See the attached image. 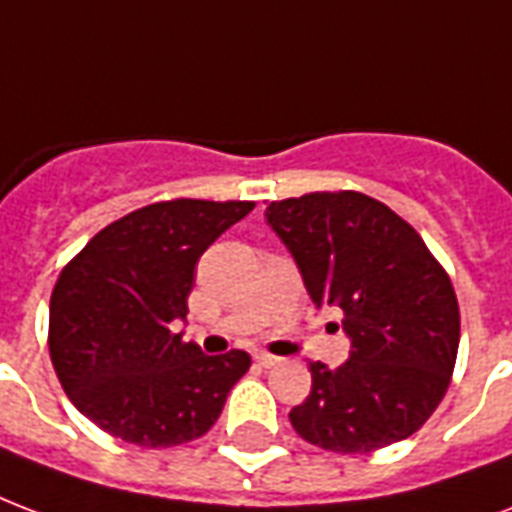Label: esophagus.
<instances>
[{"instance_id": "obj_1", "label": "esophagus", "mask_w": 512, "mask_h": 512, "mask_svg": "<svg viewBox=\"0 0 512 512\" xmlns=\"http://www.w3.org/2000/svg\"><path fill=\"white\" fill-rule=\"evenodd\" d=\"M253 359L259 361L261 367H275V364H278V356H272V353H267V351H256L253 353Z\"/></svg>"}]
</instances>
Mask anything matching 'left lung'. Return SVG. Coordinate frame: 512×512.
I'll use <instances>...</instances> for the list:
<instances>
[{
  "instance_id": "1",
  "label": "left lung",
  "mask_w": 512,
  "mask_h": 512,
  "mask_svg": "<svg viewBox=\"0 0 512 512\" xmlns=\"http://www.w3.org/2000/svg\"><path fill=\"white\" fill-rule=\"evenodd\" d=\"M267 226L297 261L315 307H340L348 361L310 364L288 418L307 443L370 453L418 432L451 383L459 302L413 226L359 191L270 202Z\"/></svg>"
}]
</instances>
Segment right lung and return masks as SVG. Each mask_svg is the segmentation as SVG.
<instances>
[{
  "instance_id": "right-lung-1",
  "label": "right lung",
  "mask_w": 512,
  "mask_h": 512,
  "mask_svg": "<svg viewBox=\"0 0 512 512\" xmlns=\"http://www.w3.org/2000/svg\"><path fill=\"white\" fill-rule=\"evenodd\" d=\"M253 202L172 199L105 226L69 261L51 297V359L99 429L140 448L197 440L251 367L245 351L183 343L199 256Z\"/></svg>"
}]
</instances>
